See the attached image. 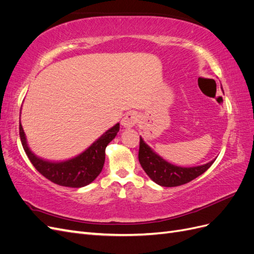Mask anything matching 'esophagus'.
I'll use <instances>...</instances> for the list:
<instances>
[{
	"label": "esophagus",
	"instance_id": "obj_1",
	"mask_svg": "<svg viewBox=\"0 0 254 254\" xmlns=\"http://www.w3.org/2000/svg\"><path fill=\"white\" fill-rule=\"evenodd\" d=\"M137 122V115L134 112H128L122 120V126L124 128H131Z\"/></svg>",
	"mask_w": 254,
	"mask_h": 254
}]
</instances>
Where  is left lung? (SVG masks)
I'll list each match as a JSON object with an SVG mask.
<instances>
[{"label":"left lung","mask_w":254,"mask_h":254,"mask_svg":"<svg viewBox=\"0 0 254 254\" xmlns=\"http://www.w3.org/2000/svg\"><path fill=\"white\" fill-rule=\"evenodd\" d=\"M139 161L145 173L153 182L161 187L172 188L182 186L202 175L214 163L215 159L210 161L209 163L199 166H177L160 157L140 136Z\"/></svg>","instance_id":"1"}]
</instances>
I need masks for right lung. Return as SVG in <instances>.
<instances>
[{"instance_id":"1","label":"right lung","mask_w":254,"mask_h":254,"mask_svg":"<svg viewBox=\"0 0 254 254\" xmlns=\"http://www.w3.org/2000/svg\"><path fill=\"white\" fill-rule=\"evenodd\" d=\"M120 130V124L107 130L78 156L64 161H49L37 157L30 150L24 130L20 123V137L30 162L50 181L68 188H82L93 182L101 174L105 163V150Z\"/></svg>"}]
</instances>
